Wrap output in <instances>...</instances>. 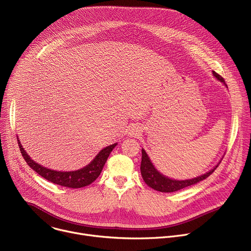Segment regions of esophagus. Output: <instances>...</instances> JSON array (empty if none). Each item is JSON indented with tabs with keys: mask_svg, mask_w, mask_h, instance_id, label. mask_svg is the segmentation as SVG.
<instances>
[{
	"mask_svg": "<svg viewBox=\"0 0 251 251\" xmlns=\"http://www.w3.org/2000/svg\"><path fill=\"white\" fill-rule=\"evenodd\" d=\"M139 131L140 130H139V128L137 126H135V125L132 126L131 129H130V132H129L130 136H137L139 134Z\"/></svg>",
	"mask_w": 251,
	"mask_h": 251,
	"instance_id": "34e87169",
	"label": "esophagus"
}]
</instances>
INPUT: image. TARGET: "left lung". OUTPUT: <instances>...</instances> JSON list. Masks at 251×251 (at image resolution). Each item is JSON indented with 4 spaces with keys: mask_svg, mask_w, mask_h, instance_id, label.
Wrapping results in <instances>:
<instances>
[{
    "mask_svg": "<svg viewBox=\"0 0 251 251\" xmlns=\"http://www.w3.org/2000/svg\"><path fill=\"white\" fill-rule=\"evenodd\" d=\"M212 75L219 81H221L222 83H224L225 86L227 87L224 78L221 75H219L217 73H214V71H212ZM220 163H221V161L211 170H209L208 172H206L201 176H198L196 177L188 178V180H176V178L169 177V176L163 175L161 172H159L156 169V167L154 166V164L152 163V161L150 160L146 151L142 148V162H141L140 170H141V175H142L143 180H144V182L150 188H152L156 191L162 192V193H173V192L183 190L187 187L196 185V184L200 183L201 181L204 180V178H206L209 175H211L214 172V170L218 168Z\"/></svg>",
    "mask_w": 251,
    "mask_h": 251,
    "instance_id": "8db88e82",
    "label": "left lung"
}]
</instances>
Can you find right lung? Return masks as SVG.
<instances>
[{
    "instance_id": "right-lung-1",
    "label": "right lung",
    "mask_w": 251,
    "mask_h": 251,
    "mask_svg": "<svg viewBox=\"0 0 251 251\" xmlns=\"http://www.w3.org/2000/svg\"><path fill=\"white\" fill-rule=\"evenodd\" d=\"M18 144L20 146L21 153L27 163V165L33 170L37 172V174L41 175L43 177L47 178L48 181L62 186L67 187L71 189H78L83 188L91 183H93L96 178L99 176L107 159H108L110 153L112 150L117 146V143H114L112 145L107 146L103 148L96 156L95 158L85 167L75 170V171H56L51 170L49 168H46L42 166L41 164L35 163L25 152V150L23 148V145L21 144V141L18 137Z\"/></svg>"
}]
</instances>
